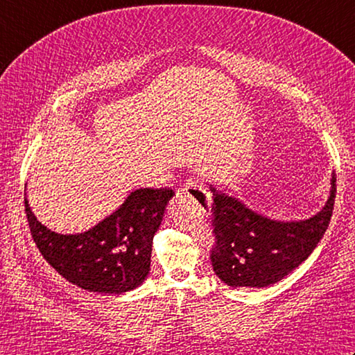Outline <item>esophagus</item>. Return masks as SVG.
I'll return each instance as SVG.
<instances>
[{
	"label": "esophagus",
	"instance_id": "34e87169",
	"mask_svg": "<svg viewBox=\"0 0 355 355\" xmlns=\"http://www.w3.org/2000/svg\"><path fill=\"white\" fill-rule=\"evenodd\" d=\"M180 192H182L183 195H186V197H192V198H200L202 197L206 201V205H209V193L206 192V187L205 184H202L200 180H187V182L183 184L182 189H180Z\"/></svg>",
	"mask_w": 355,
	"mask_h": 355
}]
</instances>
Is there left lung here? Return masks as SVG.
<instances>
[{"label":"left lung","instance_id":"1","mask_svg":"<svg viewBox=\"0 0 355 355\" xmlns=\"http://www.w3.org/2000/svg\"><path fill=\"white\" fill-rule=\"evenodd\" d=\"M331 195L318 215L296 223H277L247 209L215 187L210 202L215 275L230 286H268L296 270L318 247L331 221L336 201V178ZM201 205L207 207L205 198Z\"/></svg>","mask_w":355,"mask_h":355}]
</instances>
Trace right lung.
<instances>
[{
    "label": "right lung",
    "instance_id": "add662e5",
    "mask_svg": "<svg viewBox=\"0 0 355 355\" xmlns=\"http://www.w3.org/2000/svg\"><path fill=\"white\" fill-rule=\"evenodd\" d=\"M169 187L134 191L120 209L80 235H59L36 220L24 198L30 233L44 259L67 281L84 290L120 294L139 286L149 273L153 238Z\"/></svg>",
    "mask_w": 355,
    "mask_h": 355
}]
</instances>
